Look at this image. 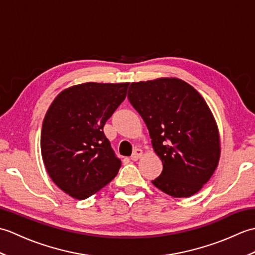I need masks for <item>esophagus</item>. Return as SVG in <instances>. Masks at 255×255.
Returning <instances> with one entry per match:
<instances>
[{
	"label": "esophagus",
	"mask_w": 255,
	"mask_h": 255,
	"mask_svg": "<svg viewBox=\"0 0 255 255\" xmlns=\"http://www.w3.org/2000/svg\"><path fill=\"white\" fill-rule=\"evenodd\" d=\"M141 155H142V150L141 149H134L133 153L131 155V160L132 161H137V160H139L140 158H141Z\"/></svg>",
	"instance_id": "obj_1"
}]
</instances>
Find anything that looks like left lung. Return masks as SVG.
Masks as SVG:
<instances>
[{"label":"left lung","instance_id":"8db88e82","mask_svg":"<svg viewBox=\"0 0 255 255\" xmlns=\"http://www.w3.org/2000/svg\"><path fill=\"white\" fill-rule=\"evenodd\" d=\"M128 100L147 125L163 163L153 185L176 198L197 193L220 156L217 124L203 96L180 79L162 78L131 83Z\"/></svg>","mask_w":255,"mask_h":255}]
</instances>
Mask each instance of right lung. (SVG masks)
<instances>
[{
    "mask_svg": "<svg viewBox=\"0 0 255 255\" xmlns=\"http://www.w3.org/2000/svg\"><path fill=\"white\" fill-rule=\"evenodd\" d=\"M129 83H83L62 91L42 123L40 148L48 174L64 193L85 199L122 166L103 128L124 102Z\"/></svg>",
    "mask_w": 255,
    "mask_h": 255,
    "instance_id": "right-lung-1",
    "label": "right lung"
}]
</instances>
